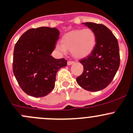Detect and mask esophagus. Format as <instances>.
Listing matches in <instances>:
<instances>
[{"mask_svg":"<svg viewBox=\"0 0 133 133\" xmlns=\"http://www.w3.org/2000/svg\"><path fill=\"white\" fill-rule=\"evenodd\" d=\"M74 61H68V62H67V64H68V65H71L72 64L74 63Z\"/></svg>","mask_w":133,"mask_h":133,"instance_id":"esophagus-1","label":"esophagus"}]
</instances>
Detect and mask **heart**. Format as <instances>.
<instances>
[{
    "instance_id": "1",
    "label": "heart",
    "mask_w": 133,
    "mask_h": 133,
    "mask_svg": "<svg viewBox=\"0 0 133 133\" xmlns=\"http://www.w3.org/2000/svg\"><path fill=\"white\" fill-rule=\"evenodd\" d=\"M96 35L90 28L75 30L64 35L61 44L56 45V50L65 53L70 50L71 54L76 58L86 57L91 53L96 44Z\"/></svg>"
}]
</instances>
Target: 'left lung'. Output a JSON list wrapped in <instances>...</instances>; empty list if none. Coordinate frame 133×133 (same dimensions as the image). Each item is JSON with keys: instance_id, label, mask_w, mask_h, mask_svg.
<instances>
[{"instance_id": "left-lung-1", "label": "left lung", "mask_w": 133, "mask_h": 133, "mask_svg": "<svg viewBox=\"0 0 133 133\" xmlns=\"http://www.w3.org/2000/svg\"><path fill=\"white\" fill-rule=\"evenodd\" d=\"M84 24L93 30L96 41L91 53L79 60L83 72L76 81L85 90L99 91L111 83L118 71L120 63L119 46L116 37L105 25Z\"/></svg>"}]
</instances>
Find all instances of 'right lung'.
<instances>
[{"mask_svg": "<svg viewBox=\"0 0 133 133\" xmlns=\"http://www.w3.org/2000/svg\"><path fill=\"white\" fill-rule=\"evenodd\" d=\"M56 28L39 27L24 33L15 45L13 72L28 95L43 97L52 91L59 69L67 65L65 59L51 56L59 39Z\"/></svg>", "mask_w": 133, "mask_h": 133, "instance_id": "right-lung-1", "label": "right lung"}]
</instances>
